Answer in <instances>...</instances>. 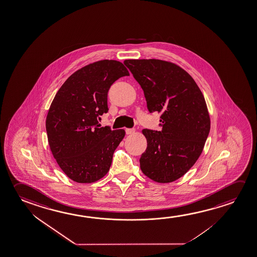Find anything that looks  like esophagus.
Instances as JSON below:
<instances>
[{
    "label": "esophagus",
    "mask_w": 257,
    "mask_h": 257,
    "mask_svg": "<svg viewBox=\"0 0 257 257\" xmlns=\"http://www.w3.org/2000/svg\"><path fill=\"white\" fill-rule=\"evenodd\" d=\"M135 132V129H134V128H126L125 129V134L126 135H133Z\"/></svg>",
    "instance_id": "obj_1"
}]
</instances>
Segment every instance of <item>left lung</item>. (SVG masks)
<instances>
[{
    "mask_svg": "<svg viewBox=\"0 0 257 257\" xmlns=\"http://www.w3.org/2000/svg\"><path fill=\"white\" fill-rule=\"evenodd\" d=\"M143 88L150 113H161V131L144 129L143 174L155 182L176 181L201 155L210 132V117L198 84L177 65L160 59L124 60Z\"/></svg>",
    "mask_w": 257,
    "mask_h": 257,
    "instance_id": "8db88e82",
    "label": "left lung"
}]
</instances>
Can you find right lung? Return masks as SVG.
<instances>
[{
    "mask_svg": "<svg viewBox=\"0 0 257 257\" xmlns=\"http://www.w3.org/2000/svg\"><path fill=\"white\" fill-rule=\"evenodd\" d=\"M126 67L116 60H99L75 71L59 88L46 117L48 142L61 170L74 182L91 183L110 168L114 150L125 132L100 127L108 111L107 92Z\"/></svg>",
    "mask_w": 257,
    "mask_h": 257,
    "instance_id": "right-lung-1",
    "label": "right lung"
}]
</instances>
